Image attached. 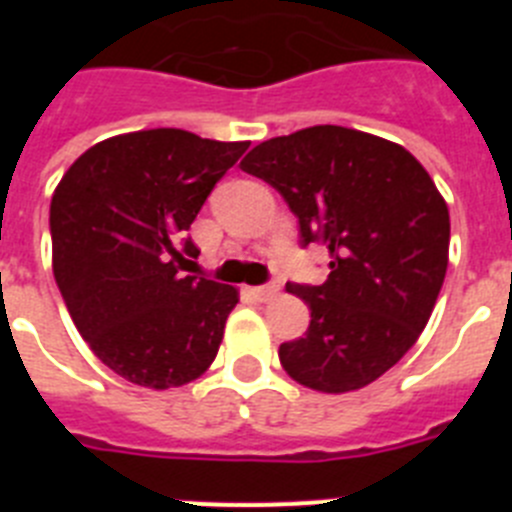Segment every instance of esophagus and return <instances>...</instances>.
Returning <instances> with one entry per match:
<instances>
[{
  "instance_id": "esophagus-1",
  "label": "esophagus",
  "mask_w": 512,
  "mask_h": 512,
  "mask_svg": "<svg viewBox=\"0 0 512 512\" xmlns=\"http://www.w3.org/2000/svg\"><path fill=\"white\" fill-rule=\"evenodd\" d=\"M251 292H253V297H256V300H259V302H269V300H274V297L279 295V284L277 282L261 284V287H253Z\"/></svg>"
}]
</instances>
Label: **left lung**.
Returning <instances> with one entry per match:
<instances>
[{
	"label": "left lung",
	"mask_w": 512,
	"mask_h": 512,
	"mask_svg": "<svg viewBox=\"0 0 512 512\" xmlns=\"http://www.w3.org/2000/svg\"><path fill=\"white\" fill-rule=\"evenodd\" d=\"M241 169L282 194L302 248H328L323 284H287L310 325L279 346L284 372L330 395L372 384L418 341L446 277L449 207L433 179L397 143L341 125L266 140Z\"/></svg>",
	"instance_id": "left-lung-1"
}]
</instances>
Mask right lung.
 <instances>
[{"label":"right lung","mask_w":512,"mask_h":512,"mask_svg":"<svg viewBox=\"0 0 512 512\" xmlns=\"http://www.w3.org/2000/svg\"><path fill=\"white\" fill-rule=\"evenodd\" d=\"M248 143L158 128L102 140L51 200L53 277L102 364L153 390L182 387L215 361L238 292L184 274L189 225Z\"/></svg>","instance_id":"right-lung-1"}]
</instances>
